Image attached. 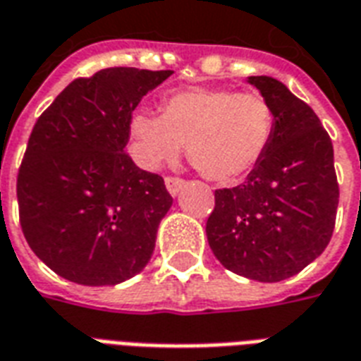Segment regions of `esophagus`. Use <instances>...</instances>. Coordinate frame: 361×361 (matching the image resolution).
Wrapping results in <instances>:
<instances>
[{"mask_svg": "<svg viewBox=\"0 0 361 361\" xmlns=\"http://www.w3.org/2000/svg\"><path fill=\"white\" fill-rule=\"evenodd\" d=\"M164 185H166V189H169L170 195H172V197H176V195H178L181 189H183L185 181L180 180V178H166V180H164Z\"/></svg>", "mask_w": 361, "mask_h": 361, "instance_id": "obj_1", "label": "esophagus"}]
</instances>
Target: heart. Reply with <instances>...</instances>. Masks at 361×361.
<instances>
[{
    "mask_svg": "<svg viewBox=\"0 0 361 361\" xmlns=\"http://www.w3.org/2000/svg\"><path fill=\"white\" fill-rule=\"evenodd\" d=\"M274 130L271 104L255 92L187 89L162 100V115L137 109L128 121L130 155L145 170L174 161L187 144L189 161L212 181L242 180L265 157Z\"/></svg>",
    "mask_w": 361,
    "mask_h": 361,
    "instance_id": "obj_1",
    "label": "heart"
}]
</instances>
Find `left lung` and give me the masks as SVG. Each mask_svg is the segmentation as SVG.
Segmentation results:
<instances>
[{"instance_id": "1", "label": "left lung", "mask_w": 361, "mask_h": 361, "mask_svg": "<svg viewBox=\"0 0 361 361\" xmlns=\"http://www.w3.org/2000/svg\"><path fill=\"white\" fill-rule=\"evenodd\" d=\"M246 81L272 107L271 145L244 183L217 189L206 238L225 269L280 282L312 263L334 235L339 204L334 145L318 115L284 82L269 75Z\"/></svg>"}]
</instances>
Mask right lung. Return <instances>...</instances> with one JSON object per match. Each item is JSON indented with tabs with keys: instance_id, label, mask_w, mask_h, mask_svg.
I'll list each match as a JSON object with an SVG mask.
<instances>
[{
	"instance_id": "right-lung-1",
	"label": "right lung",
	"mask_w": 361,
	"mask_h": 361,
	"mask_svg": "<svg viewBox=\"0 0 361 361\" xmlns=\"http://www.w3.org/2000/svg\"><path fill=\"white\" fill-rule=\"evenodd\" d=\"M172 73L96 71L70 82L35 123L16 181L20 225L62 279L115 286L149 263L172 197L125 147L132 111Z\"/></svg>"
}]
</instances>
